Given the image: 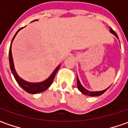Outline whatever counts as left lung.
Returning a JSON list of instances; mask_svg holds the SVG:
<instances>
[{
    "mask_svg": "<svg viewBox=\"0 0 128 128\" xmlns=\"http://www.w3.org/2000/svg\"><path fill=\"white\" fill-rule=\"evenodd\" d=\"M110 32L111 33V34H114V36H116L118 38V36L117 35V34L114 32L111 28H110ZM76 80H77V87H78V90L80 91L82 94H85V95H88V96H91V97H95V96H100V95H102L104 92H105L108 90L109 89V86L108 88H107V89H105V90H104L102 91H97V92H90V91H89V90H86L84 86H82V84H81L79 80V78H78V76H76Z\"/></svg>",
    "mask_w": 128,
    "mask_h": 128,
    "instance_id": "obj_1",
    "label": "left lung"
}]
</instances>
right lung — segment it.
<instances>
[{
    "label": "right lung",
    "mask_w": 128,
    "mask_h": 128,
    "mask_svg": "<svg viewBox=\"0 0 128 128\" xmlns=\"http://www.w3.org/2000/svg\"><path fill=\"white\" fill-rule=\"evenodd\" d=\"M37 20H34L33 21H35ZM32 21V22H33ZM23 28H20V29H18L17 32L16 33V34L14 35V38L12 39V42H11V44H10V46L9 48V64H10V70L12 72V74L14 75L15 80H16V82H18V84H19L20 86L24 89L26 92H27L28 93H30V94H37V93H40V92H44L45 90H46L49 86H51V84H52L53 82L54 79L55 77V75L56 74L57 71L59 69L60 65H58V66L54 70L52 74L50 75V76L46 79V80L41 82H36V83H33V82H26V81L24 80L23 79H21L19 76L18 75L16 71L15 70V67H14V60H13V56H12V52H11V46H12V42L14 41V39L15 38L16 36L17 35L18 32L22 29Z\"/></svg>",
    "instance_id": "1"
}]
</instances>
